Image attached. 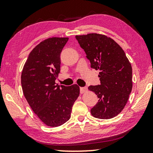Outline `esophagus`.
<instances>
[{
    "mask_svg": "<svg viewBox=\"0 0 153 153\" xmlns=\"http://www.w3.org/2000/svg\"><path fill=\"white\" fill-rule=\"evenodd\" d=\"M87 92H88V88L86 87L80 88V93H81V94H84V93H86Z\"/></svg>",
    "mask_w": 153,
    "mask_h": 153,
    "instance_id": "esophagus-1",
    "label": "esophagus"
}]
</instances>
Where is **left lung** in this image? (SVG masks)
Listing matches in <instances>:
<instances>
[{
	"mask_svg": "<svg viewBox=\"0 0 153 153\" xmlns=\"http://www.w3.org/2000/svg\"><path fill=\"white\" fill-rule=\"evenodd\" d=\"M91 63L99 70L100 84L90 86L99 98L90 111L101 120L115 117L125 107L132 89V68L122 48L108 36L92 33L76 36Z\"/></svg>",
	"mask_w": 153,
	"mask_h": 153,
	"instance_id": "obj_1",
	"label": "left lung"
}]
</instances>
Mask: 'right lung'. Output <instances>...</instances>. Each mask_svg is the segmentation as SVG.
Returning a JSON list of instances; mask_svg holds the SVG:
<instances>
[{
  "label": "right lung",
  "instance_id": "right-lung-1",
  "mask_svg": "<svg viewBox=\"0 0 153 153\" xmlns=\"http://www.w3.org/2000/svg\"><path fill=\"white\" fill-rule=\"evenodd\" d=\"M68 39L49 38L36 45L25 61L21 77L23 92L30 107L44 124L53 128L69 120L79 95L77 84L67 87L55 83L60 73L61 53Z\"/></svg>",
  "mask_w": 153,
  "mask_h": 153
}]
</instances>
